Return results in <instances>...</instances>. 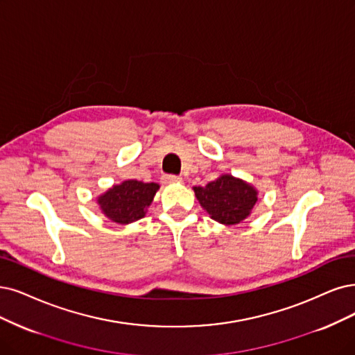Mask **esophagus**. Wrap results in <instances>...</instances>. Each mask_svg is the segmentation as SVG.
I'll return each instance as SVG.
<instances>
[{"mask_svg":"<svg viewBox=\"0 0 355 355\" xmlns=\"http://www.w3.org/2000/svg\"><path fill=\"white\" fill-rule=\"evenodd\" d=\"M162 180H164L165 184H178V182H181V181H182V178H181V177H178V175H173V174L164 175V177H162Z\"/></svg>","mask_w":355,"mask_h":355,"instance_id":"1","label":"esophagus"}]
</instances>
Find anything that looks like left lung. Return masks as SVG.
<instances>
[{"label":"left lung","mask_w":355,"mask_h":355,"mask_svg":"<svg viewBox=\"0 0 355 355\" xmlns=\"http://www.w3.org/2000/svg\"><path fill=\"white\" fill-rule=\"evenodd\" d=\"M194 193L211 218L225 225L245 219L257 202V191L231 175H222L205 187H194Z\"/></svg>","instance_id":"obj_1"}]
</instances>
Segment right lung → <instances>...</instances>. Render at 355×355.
Listing matches in <instances>:
<instances>
[{
  "instance_id": "obj_1",
  "label": "right lung",
  "mask_w": 355,
  "mask_h": 355,
  "mask_svg": "<svg viewBox=\"0 0 355 355\" xmlns=\"http://www.w3.org/2000/svg\"><path fill=\"white\" fill-rule=\"evenodd\" d=\"M157 189L159 186L156 182L127 180L102 194L98 203L102 212L111 220L118 224H130L144 216Z\"/></svg>"
}]
</instances>
